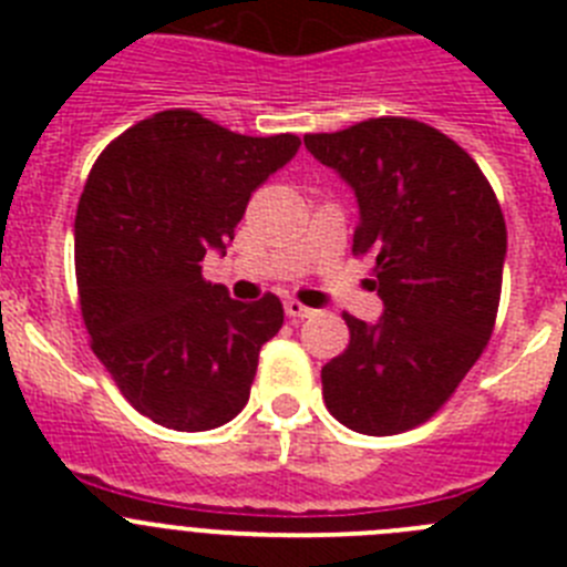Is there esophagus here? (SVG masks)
Segmentation results:
<instances>
[{
    "label": "esophagus",
    "mask_w": 567,
    "mask_h": 567,
    "mask_svg": "<svg viewBox=\"0 0 567 567\" xmlns=\"http://www.w3.org/2000/svg\"><path fill=\"white\" fill-rule=\"evenodd\" d=\"M284 309H287V318H292V320H303V318H312L315 315V309L303 307V303L295 298H289L287 303H284Z\"/></svg>",
    "instance_id": "34e87169"
}]
</instances>
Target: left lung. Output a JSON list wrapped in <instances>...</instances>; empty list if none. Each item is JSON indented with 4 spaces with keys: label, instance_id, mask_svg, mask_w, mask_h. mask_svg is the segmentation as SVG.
I'll return each mask as SVG.
<instances>
[{
    "label": "left lung",
    "instance_id": "left-lung-1",
    "mask_svg": "<svg viewBox=\"0 0 567 567\" xmlns=\"http://www.w3.org/2000/svg\"><path fill=\"white\" fill-rule=\"evenodd\" d=\"M358 198L354 255L374 260L378 323L343 315L349 346L323 365V400L352 432L425 423L477 363L497 320L508 235L483 169L414 118L303 135Z\"/></svg>",
    "mask_w": 567,
    "mask_h": 567
}]
</instances>
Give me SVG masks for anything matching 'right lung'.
Returning a JSON list of instances; mask_svg holds the SVG:
<instances>
[{
  "mask_svg": "<svg viewBox=\"0 0 567 567\" xmlns=\"http://www.w3.org/2000/svg\"><path fill=\"white\" fill-rule=\"evenodd\" d=\"M292 133L252 138L193 110L124 130L90 169L76 213V284L93 352L153 423L207 432L247 405L275 295L244 303L202 278L249 195L292 162Z\"/></svg>",
  "mask_w": 567,
  "mask_h": 567,
  "instance_id": "add662e5",
  "label": "right lung"
}]
</instances>
